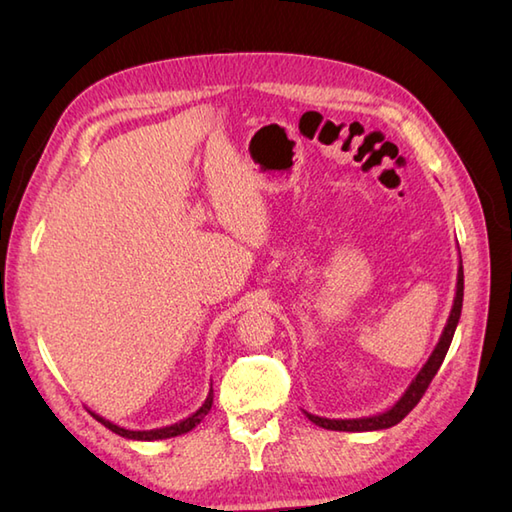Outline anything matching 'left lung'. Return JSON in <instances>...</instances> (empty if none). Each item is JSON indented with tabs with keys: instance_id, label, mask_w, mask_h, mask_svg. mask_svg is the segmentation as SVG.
<instances>
[{
	"instance_id": "obj_1",
	"label": "left lung",
	"mask_w": 512,
	"mask_h": 512,
	"mask_svg": "<svg viewBox=\"0 0 512 512\" xmlns=\"http://www.w3.org/2000/svg\"><path fill=\"white\" fill-rule=\"evenodd\" d=\"M462 299H464V270H462V259H460L458 284H455V297H453V306H451V312H449L447 325H444L440 339H438L436 347H433V352L429 354L427 363L420 367V372L416 374V378L411 380L409 387L405 389V394H402L389 409L374 413V416H363V418H321V416H314V413L303 411V413H306V418L317 424V427H323V429L352 431V433L380 431V429H389V427H394V424H398L413 407L418 405L422 394L427 391L429 383L433 380V376L438 374L444 356H447V352H449V345L453 341L455 328H458V321H460V314H462Z\"/></svg>"
}]
</instances>
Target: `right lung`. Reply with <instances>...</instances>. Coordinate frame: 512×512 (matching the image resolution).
Segmentation results:
<instances>
[{"label":"right lung","instance_id":"add662e5","mask_svg":"<svg viewBox=\"0 0 512 512\" xmlns=\"http://www.w3.org/2000/svg\"><path fill=\"white\" fill-rule=\"evenodd\" d=\"M211 405H213V387L209 389V396H206V400L202 402V407L198 411H193L189 418H184L176 424H169V427H160V429H149V431H132V429H125V427H118V424L105 420L103 416H99V413L90 411L92 416L99 420L103 427H107L110 431L118 433V436H123L127 440H140V442H151V440H167V438H176V436H182V433L191 431L193 427H198V424L202 422V418L206 416V413L211 411Z\"/></svg>","mask_w":512,"mask_h":512}]
</instances>
